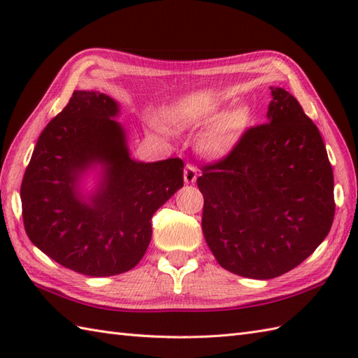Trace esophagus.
<instances>
[{"label": "esophagus", "instance_id": "34e87169", "mask_svg": "<svg viewBox=\"0 0 358 358\" xmlns=\"http://www.w3.org/2000/svg\"><path fill=\"white\" fill-rule=\"evenodd\" d=\"M196 180V167L191 163H187L185 167V183L192 185Z\"/></svg>", "mask_w": 358, "mask_h": 358}]
</instances>
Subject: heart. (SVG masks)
Returning <instances> with one entry per match:
<instances>
[{
	"instance_id": "b5f03b06",
	"label": "heart",
	"mask_w": 358,
	"mask_h": 358,
	"mask_svg": "<svg viewBox=\"0 0 358 358\" xmlns=\"http://www.w3.org/2000/svg\"><path fill=\"white\" fill-rule=\"evenodd\" d=\"M220 118V112L212 104H200L194 106L181 115V123L187 127H204L209 126ZM227 140V129L220 124L214 127V131L209 135V146L212 149H222Z\"/></svg>"
}]
</instances>
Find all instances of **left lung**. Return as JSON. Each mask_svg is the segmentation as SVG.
<instances>
[{
    "label": "left lung",
    "instance_id": "left-lung-1",
    "mask_svg": "<svg viewBox=\"0 0 358 358\" xmlns=\"http://www.w3.org/2000/svg\"><path fill=\"white\" fill-rule=\"evenodd\" d=\"M268 123L249 127L196 178L201 229L222 268L269 280L296 268L326 238L336 214L324 143L296 98L271 87Z\"/></svg>",
    "mask_w": 358,
    "mask_h": 358
}]
</instances>
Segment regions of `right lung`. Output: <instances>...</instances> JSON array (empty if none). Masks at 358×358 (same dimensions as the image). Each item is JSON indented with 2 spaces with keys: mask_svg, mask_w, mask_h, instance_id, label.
Masks as SVG:
<instances>
[{
  "mask_svg": "<svg viewBox=\"0 0 358 358\" xmlns=\"http://www.w3.org/2000/svg\"><path fill=\"white\" fill-rule=\"evenodd\" d=\"M115 115L118 104L110 96L75 90L44 127L21 183L30 241L89 277L117 275L138 264L150 243L152 217L183 187V159L135 162ZM94 165L102 167V181L86 201L78 185Z\"/></svg>",
  "mask_w": 358,
  "mask_h": 358,
  "instance_id": "right-lung-1",
  "label": "right lung"
}]
</instances>
